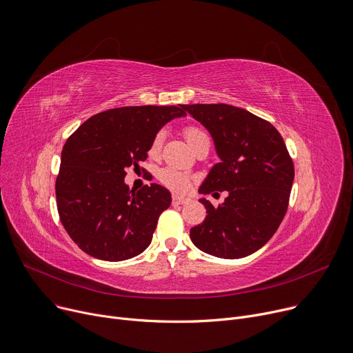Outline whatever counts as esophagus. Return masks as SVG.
<instances>
[{
	"label": "esophagus",
	"mask_w": 353,
	"mask_h": 353,
	"mask_svg": "<svg viewBox=\"0 0 353 353\" xmlns=\"http://www.w3.org/2000/svg\"><path fill=\"white\" fill-rule=\"evenodd\" d=\"M173 205H186L190 202V199L186 197V196H179V194H173V199H172Z\"/></svg>",
	"instance_id": "34e87169"
}]
</instances>
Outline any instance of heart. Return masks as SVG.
I'll list each match as a JSON object with an SVG mask.
<instances>
[{"instance_id": "heart-1", "label": "heart", "mask_w": 353, "mask_h": 353, "mask_svg": "<svg viewBox=\"0 0 353 353\" xmlns=\"http://www.w3.org/2000/svg\"><path fill=\"white\" fill-rule=\"evenodd\" d=\"M185 137H186L189 145L193 150L201 147L202 144H209L208 134L197 127H186ZM163 140H164V132L159 131L150 144L148 152L151 157H157L160 154ZM159 179L163 185H165L167 188H170L172 190H176V192H185L190 188V177L186 173H183L173 167L163 168V170L159 173Z\"/></svg>"}]
</instances>
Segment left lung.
I'll list each match as a JSON object with an SVG mask.
<instances>
[{
  "label": "left lung",
  "mask_w": 353,
  "mask_h": 353,
  "mask_svg": "<svg viewBox=\"0 0 353 353\" xmlns=\"http://www.w3.org/2000/svg\"><path fill=\"white\" fill-rule=\"evenodd\" d=\"M212 135L216 163L199 193L228 192L214 208L205 197V221L190 229L196 247L213 256L254 254L277 231L288 208L294 165L280 132L268 121L226 103L183 105Z\"/></svg>",
  "instance_id": "8db88e82"
}]
</instances>
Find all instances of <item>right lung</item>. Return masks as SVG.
<instances>
[{
	"label": "right lung",
	"mask_w": 353,
	"mask_h": 353,
	"mask_svg": "<svg viewBox=\"0 0 353 353\" xmlns=\"http://www.w3.org/2000/svg\"><path fill=\"white\" fill-rule=\"evenodd\" d=\"M179 117H186L183 105L122 106L90 117L69 137L56 179V201L60 222L83 252L103 261H124L151 243L172 194L156 183L130 190L125 170L140 168L154 135Z\"/></svg>",
	"instance_id": "obj_1"
}]
</instances>
